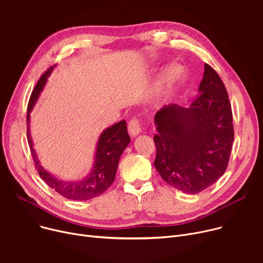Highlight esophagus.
<instances>
[{
  "instance_id": "esophagus-1",
  "label": "esophagus",
  "mask_w": 263,
  "mask_h": 263,
  "mask_svg": "<svg viewBox=\"0 0 263 263\" xmlns=\"http://www.w3.org/2000/svg\"><path fill=\"white\" fill-rule=\"evenodd\" d=\"M128 130L131 136H135L142 131V122L139 118H132L128 124Z\"/></svg>"
}]
</instances>
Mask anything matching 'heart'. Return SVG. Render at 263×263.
Listing matches in <instances>:
<instances>
[{"label": "heart", "instance_id": "obj_1", "mask_svg": "<svg viewBox=\"0 0 263 263\" xmlns=\"http://www.w3.org/2000/svg\"><path fill=\"white\" fill-rule=\"evenodd\" d=\"M179 76H180V70H179L177 67L168 68L167 70L162 74L160 85L163 87L173 84V83L179 78Z\"/></svg>", "mask_w": 263, "mask_h": 263}]
</instances>
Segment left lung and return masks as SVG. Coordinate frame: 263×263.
<instances>
[{"label":"left lung","instance_id":"obj_1","mask_svg":"<svg viewBox=\"0 0 263 263\" xmlns=\"http://www.w3.org/2000/svg\"><path fill=\"white\" fill-rule=\"evenodd\" d=\"M222 79L204 64L198 93L189 108L164 105L155 116V167L163 180L187 194L212 185L228 166L234 131Z\"/></svg>","mask_w":263,"mask_h":263}]
</instances>
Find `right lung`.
<instances>
[{
  "label": "right lung",
  "instance_id": "right-lung-1",
  "mask_svg": "<svg viewBox=\"0 0 263 263\" xmlns=\"http://www.w3.org/2000/svg\"><path fill=\"white\" fill-rule=\"evenodd\" d=\"M53 67H50L48 70L40 77L37 84L32 91L31 98L27 105V140L31 147V153L34 160V165L40 176V178L55 192L67 199L71 200H88L99 196L110 186L115 180L116 171L118 166V162L124 148L130 143V136L127 130V123L124 120L115 123L114 126L104 130L98 141L96 151V159L91 173L85 179L77 182H64L59 179L51 176L46 172L36 158L35 151L33 148L29 122H30V113L38 99L40 91L43 90L47 78L51 73Z\"/></svg>",
  "mask_w": 263,
  "mask_h": 263
}]
</instances>
